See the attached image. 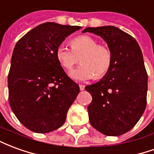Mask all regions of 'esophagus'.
<instances>
[{
    "instance_id": "34e87169",
    "label": "esophagus",
    "mask_w": 154,
    "mask_h": 154,
    "mask_svg": "<svg viewBox=\"0 0 154 154\" xmlns=\"http://www.w3.org/2000/svg\"><path fill=\"white\" fill-rule=\"evenodd\" d=\"M79 87H80L81 91H83L85 89V86L84 85H79Z\"/></svg>"
}]
</instances>
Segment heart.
Returning a JSON list of instances; mask_svg holds the SVG:
<instances>
[{
	"label": "heart",
	"mask_w": 154,
	"mask_h": 154,
	"mask_svg": "<svg viewBox=\"0 0 154 154\" xmlns=\"http://www.w3.org/2000/svg\"><path fill=\"white\" fill-rule=\"evenodd\" d=\"M72 48L61 44L56 50V57L62 66L71 69L79 61L82 64L70 72L74 80L84 82L103 77L112 64V54L106 46L98 44L96 38L81 35L71 42Z\"/></svg>",
	"instance_id": "b5f03b06"
}]
</instances>
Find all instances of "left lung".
Masks as SVG:
<instances>
[{
    "label": "left lung",
    "mask_w": 154,
    "mask_h": 154,
    "mask_svg": "<svg viewBox=\"0 0 154 154\" xmlns=\"http://www.w3.org/2000/svg\"><path fill=\"white\" fill-rule=\"evenodd\" d=\"M106 41L112 54L110 70L85 87L92 101L87 107L91 126L107 136H119L135 125L147 104L148 75L142 51L131 35L115 26L87 27Z\"/></svg>",
    "instance_id": "8db88e82"
}]
</instances>
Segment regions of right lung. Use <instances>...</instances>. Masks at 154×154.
<instances>
[{
  "instance_id": "add662e5",
  "label": "right lung",
  "mask_w": 154,
  "mask_h": 154,
  "mask_svg": "<svg viewBox=\"0 0 154 154\" xmlns=\"http://www.w3.org/2000/svg\"><path fill=\"white\" fill-rule=\"evenodd\" d=\"M82 28L47 22L16 43L8 75L9 102L17 119L31 131L45 134L63 125L80 92L56 57L66 37Z\"/></svg>"
}]
</instances>
